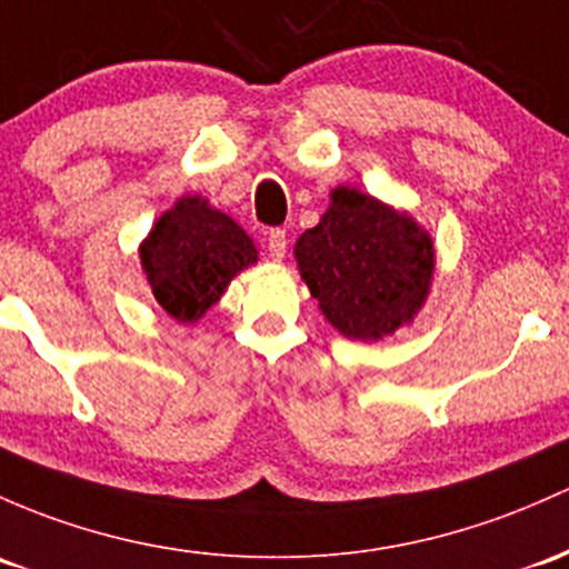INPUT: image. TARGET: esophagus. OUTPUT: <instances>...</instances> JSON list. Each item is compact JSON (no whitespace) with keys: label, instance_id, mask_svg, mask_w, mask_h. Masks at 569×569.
I'll return each mask as SVG.
<instances>
[{"label":"esophagus","instance_id":"obj_1","mask_svg":"<svg viewBox=\"0 0 569 569\" xmlns=\"http://www.w3.org/2000/svg\"><path fill=\"white\" fill-rule=\"evenodd\" d=\"M287 252V233L284 230L273 228L268 230V254H271V260H282Z\"/></svg>","mask_w":569,"mask_h":569}]
</instances>
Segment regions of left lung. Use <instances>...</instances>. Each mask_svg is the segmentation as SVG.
Wrapping results in <instances>:
<instances>
[{
	"label": "left lung",
	"instance_id": "left-lung-1",
	"mask_svg": "<svg viewBox=\"0 0 569 569\" xmlns=\"http://www.w3.org/2000/svg\"><path fill=\"white\" fill-rule=\"evenodd\" d=\"M311 298L347 339L377 341L418 315L429 296L433 247L407 213L339 187L320 224L298 238Z\"/></svg>",
	"mask_w": 569,
	"mask_h": 569
}]
</instances>
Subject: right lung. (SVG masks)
Returning <instances> with one entry per match:
<instances>
[{
	"label": "right lung",
	"mask_w": 569,
	"mask_h": 569,
	"mask_svg": "<svg viewBox=\"0 0 569 569\" xmlns=\"http://www.w3.org/2000/svg\"><path fill=\"white\" fill-rule=\"evenodd\" d=\"M254 254L252 238L200 198H181L164 211L140 247L157 303L179 322L203 317Z\"/></svg>",
	"instance_id": "obj_1"
}]
</instances>
